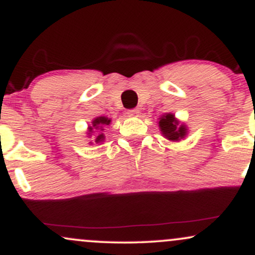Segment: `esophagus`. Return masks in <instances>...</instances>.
<instances>
[{
  "label": "esophagus",
  "mask_w": 255,
  "mask_h": 255,
  "mask_svg": "<svg viewBox=\"0 0 255 255\" xmlns=\"http://www.w3.org/2000/svg\"><path fill=\"white\" fill-rule=\"evenodd\" d=\"M138 114H139V111L136 110V109H130V110L127 111V115H128V116H130V117L138 116Z\"/></svg>",
  "instance_id": "obj_1"
}]
</instances>
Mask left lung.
I'll return each mask as SVG.
<instances>
[{"label": "left lung", "instance_id": "8db88e82", "mask_svg": "<svg viewBox=\"0 0 255 255\" xmlns=\"http://www.w3.org/2000/svg\"><path fill=\"white\" fill-rule=\"evenodd\" d=\"M159 128H161L162 133L164 134L166 138L169 140H179V139L184 138L186 134V129L184 126H179V123L175 121L174 115H166L159 120Z\"/></svg>", "mask_w": 255, "mask_h": 255}]
</instances>
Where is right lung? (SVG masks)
<instances>
[{"label":"right lung","mask_w":255,"mask_h":255,"mask_svg":"<svg viewBox=\"0 0 255 255\" xmlns=\"http://www.w3.org/2000/svg\"><path fill=\"white\" fill-rule=\"evenodd\" d=\"M110 122H111V120L106 119V117H98V119L94 120V121L92 123H93V127L96 128V129H99L100 132H103V130H104V128H105V126L110 125ZM92 130H93V128L89 127V132H92ZM103 140H104V134L100 133L99 135H98L96 138V141L99 142V141H103Z\"/></svg>","instance_id":"obj_1"}]
</instances>
